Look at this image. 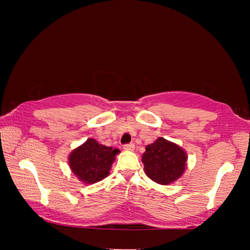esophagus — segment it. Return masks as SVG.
Returning a JSON list of instances; mask_svg holds the SVG:
<instances>
[{
	"label": "esophagus",
	"mask_w": 250,
	"mask_h": 250,
	"mask_svg": "<svg viewBox=\"0 0 250 250\" xmlns=\"http://www.w3.org/2000/svg\"><path fill=\"white\" fill-rule=\"evenodd\" d=\"M124 149L125 151H133L134 150V145L133 143H129V145H125Z\"/></svg>",
	"instance_id": "obj_1"
}]
</instances>
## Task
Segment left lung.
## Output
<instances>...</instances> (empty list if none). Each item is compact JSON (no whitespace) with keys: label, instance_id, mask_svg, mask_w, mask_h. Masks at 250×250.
I'll return each mask as SVG.
<instances>
[{"label":"left lung","instance_id":"obj_1","mask_svg":"<svg viewBox=\"0 0 250 250\" xmlns=\"http://www.w3.org/2000/svg\"><path fill=\"white\" fill-rule=\"evenodd\" d=\"M142 163L149 179L161 185H168L184 174L188 154L176 143L160 137L146 146Z\"/></svg>","mask_w":250,"mask_h":250}]
</instances>
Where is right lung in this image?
<instances>
[{"mask_svg":"<svg viewBox=\"0 0 250 250\" xmlns=\"http://www.w3.org/2000/svg\"><path fill=\"white\" fill-rule=\"evenodd\" d=\"M119 149H112L89 138L70 152L68 166L71 172L84 184H94L103 181L110 173Z\"/></svg>","mask_w":250,"mask_h":250,"instance_id":"right-lung-1","label":"right lung"}]
</instances>
